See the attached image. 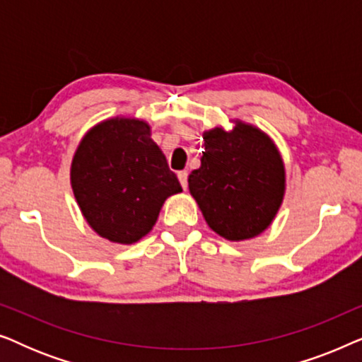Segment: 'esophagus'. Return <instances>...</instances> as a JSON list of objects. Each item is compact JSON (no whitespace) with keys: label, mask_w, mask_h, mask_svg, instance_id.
<instances>
[{"label":"esophagus","mask_w":362,"mask_h":362,"mask_svg":"<svg viewBox=\"0 0 362 362\" xmlns=\"http://www.w3.org/2000/svg\"><path fill=\"white\" fill-rule=\"evenodd\" d=\"M177 180H180L182 189H186V187H187V171L177 173Z\"/></svg>","instance_id":"esophagus-1"}]
</instances>
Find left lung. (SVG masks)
<instances>
[{"instance_id": "1", "label": "left lung", "mask_w": 362, "mask_h": 362, "mask_svg": "<svg viewBox=\"0 0 362 362\" xmlns=\"http://www.w3.org/2000/svg\"><path fill=\"white\" fill-rule=\"evenodd\" d=\"M201 166L187 177L207 226L227 240L262 234L285 194V166L269 135L235 120L230 132H204Z\"/></svg>"}]
</instances>
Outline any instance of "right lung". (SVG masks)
Listing matches in <instances>:
<instances>
[{
  "instance_id": "obj_1",
  "label": "right lung",
  "mask_w": 362,
  "mask_h": 362,
  "mask_svg": "<svg viewBox=\"0 0 362 362\" xmlns=\"http://www.w3.org/2000/svg\"><path fill=\"white\" fill-rule=\"evenodd\" d=\"M74 196L88 226L115 244L153 229L168 197L181 192L146 122L115 117L90 128L71 166Z\"/></svg>"
}]
</instances>
